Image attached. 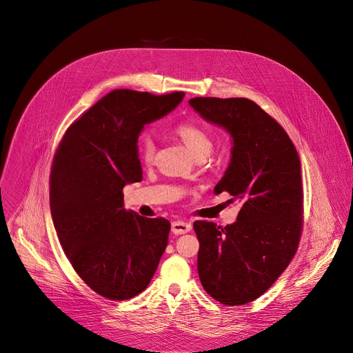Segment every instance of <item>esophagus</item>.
<instances>
[{
	"label": "esophagus",
	"instance_id": "obj_1",
	"mask_svg": "<svg viewBox=\"0 0 353 353\" xmlns=\"http://www.w3.org/2000/svg\"><path fill=\"white\" fill-rule=\"evenodd\" d=\"M191 230V223L183 222V221H174L172 222V232L174 234H184Z\"/></svg>",
	"mask_w": 353,
	"mask_h": 353
}]
</instances>
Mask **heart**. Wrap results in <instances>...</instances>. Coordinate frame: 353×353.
<instances>
[{"mask_svg":"<svg viewBox=\"0 0 353 353\" xmlns=\"http://www.w3.org/2000/svg\"><path fill=\"white\" fill-rule=\"evenodd\" d=\"M174 132L183 141L190 152L196 158L208 155L212 149V138L207 128L194 121L180 123ZM138 155L143 163H150L155 157V141L150 135H143L138 142Z\"/></svg>","mask_w":353,"mask_h":353,"instance_id":"heart-1","label":"heart"}]
</instances>
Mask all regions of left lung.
Masks as SVG:
<instances>
[{
  "instance_id": "obj_1",
  "label": "left lung",
  "mask_w": 353,
  "mask_h": 353,
  "mask_svg": "<svg viewBox=\"0 0 353 353\" xmlns=\"http://www.w3.org/2000/svg\"><path fill=\"white\" fill-rule=\"evenodd\" d=\"M190 106L232 138L229 166L215 185L241 203L225 228L196 221L198 275L207 293L228 306L257 299L293 259L303 214L300 159L285 130L253 100L194 97Z\"/></svg>"
}]
</instances>
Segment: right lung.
<instances>
[{"label": "right lung", "instance_id": "right-lung-1", "mask_svg": "<svg viewBox=\"0 0 353 353\" xmlns=\"http://www.w3.org/2000/svg\"><path fill=\"white\" fill-rule=\"evenodd\" d=\"M183 92L116 89L71 124L50 174V211L64 253L100 296L146 289L165 253L170 222L125 211L123 188L142 180L138 137L177 108Z\"/></svg>", "mask_w": 353, "mask_h": 353}]
</instances>
